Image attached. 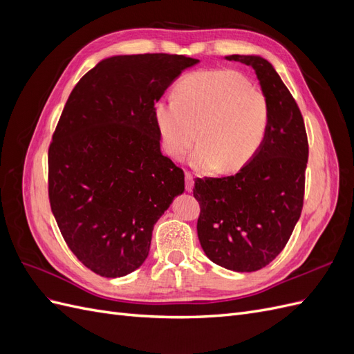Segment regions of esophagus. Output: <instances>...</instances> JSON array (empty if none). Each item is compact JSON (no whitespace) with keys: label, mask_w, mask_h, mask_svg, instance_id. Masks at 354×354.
Listing matches in <instances>:
<instances>
[{"label":"esophagus","mask_w":354,"mask_h":354,"mask_svg":"<svg viewBox=\"0 0 354 354\" xmlns=\"http://www.w3.org/2000/svg\"><path fill=\"white\" fill-rule=\"evenodd\" d=\"M185 180H186V190L187 192H192L194 190V185H195V181H194V176H192L190 173H186L185 174Z\"/></svg>","instance_id":"1"}]
</instances>
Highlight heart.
<instances>
[{"instance_id":"b5f03b06","label":"heart","mask_w":354,"mask_h":354,"mask_svg":"<svg viewBox=\"0 0 354 354\" xmlns=\"http://www.w3.org/2000/svg\"><path fill=\"white\" fill-rule=\"evenodd\" d=\"M155 122L165 152L181 159L199 137L190 162L209 173H233L260 151L270 122L264 93L242 73L211 69L189 73L176 87V99L159 100Z\"/></svg>"}]
</instances>
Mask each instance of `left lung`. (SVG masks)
I'll list each match as a JSON object with an SVG mask.
<instances>
[{
    "label": "left lung",
    "instance_id": "8db88e82",
    "mask_svg": "<svg viewBox=\"0 0 354 354\" xmlns=\"http://www.w3.org/2000/svg\"><path fill=\"white\" fill-rule=\"evenodd\" d=\"M255 71L270 109L260 151L239 173L198 178V238L208 259L233 272H255L285 248L301 216L308 143L303 115L272 63L226 56Z\"/></svg>",
    "mask_w": 354,
    "mask_h": 354
}]
</instances>
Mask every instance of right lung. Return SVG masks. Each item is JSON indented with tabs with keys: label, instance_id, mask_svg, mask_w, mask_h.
Segmentation results:
<instances>
[{
	"label": "right lung",
	"instance_id": "right-lung-1",
	"mask_svg": "<svg viewBox=\"0 0 354 354\" xmlns=\"http://www.w3.org/2000/svg\"><path fill=\"white\" fill-rule=\"evenodd\" d=\"M181 55L112 56L75 85L48 147V198L63 239L103 277L149 255L152 230L185 173L160 152L153 108L185 69Z\"/></svg>",
	"mask_w": 354,
	"mask_h": 354
}]
</instances>
